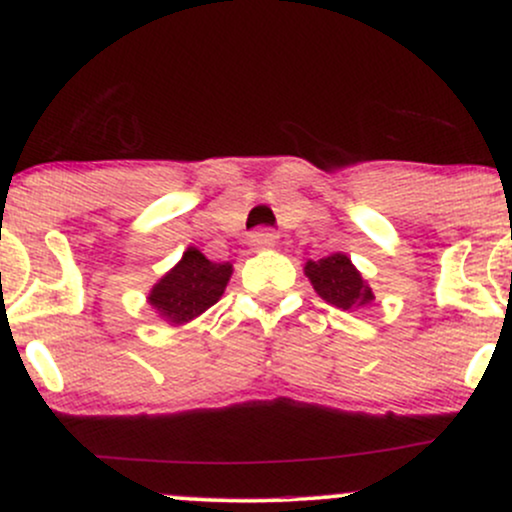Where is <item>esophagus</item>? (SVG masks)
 Listing matches in <instances>:
<instances>
[{
  "label": "esophagus",
  "mask_w": 512,
  "mask_h": 512,
  "mask_svg": "<svg viewBox=\"0 0 512 512\" xmlns=\"http://www.w3.org/2000/svg\"><path fill=\"white\" fill-rule=\"evenodd\" d=\"M274 243H276V233L269 231V228H260V231L250 233L252 248H272Z\"/></svg>",
  "instance_id": "1"
}]
</instances>
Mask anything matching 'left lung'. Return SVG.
Instances as JSON below:
<instances>
[{
    "mask_svg": "<svg viewBox=\"0 0 512 512\" xmlns=\"http://www.w3.org/2000/svg\"><path fill=\"white\" fill-rule=\"evenodd\" d=\"M305 274H308L310 284L317 291L322 301L337 305L342 310L361 308L373 301V293L361 279L358 269L342 252H334L330 257L305 264Z\"/></svg>",
    "mask_w": 512,
    "mask_h": 512,
    "instance_id": "obj_1",
    "label": "left lung"
}]
</instances>
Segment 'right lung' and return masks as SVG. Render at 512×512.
<instances>
[{"label":"right lung","instance_id":"obj_1","mask_svg":"<svg viewBox=\"0 0 512 512\" xmlns=\"http://www.w3.org/2000/svg\"><path fill=\"white\" fill-rule=\"evenodd\" d=\"M231 272L228 262H211L199 250L187 248L182 260L151 289L149 303L168 322L182 325L219 301Z\"/></svg>","mask_w":512,"mask_h":512}]
</instances>
